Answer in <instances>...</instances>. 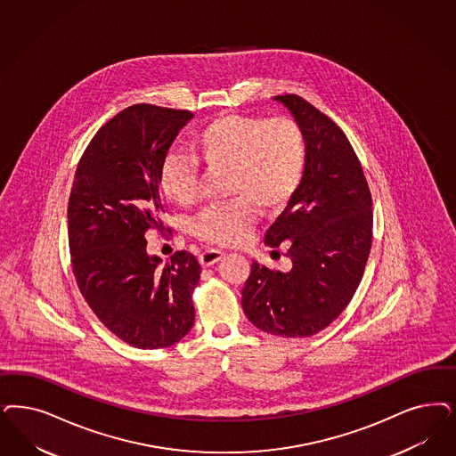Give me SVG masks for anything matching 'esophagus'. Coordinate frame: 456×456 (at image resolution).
<instances>
[{
	"instance_id": "34e87169",
	"label": "esophagus",
	"mask_w": 456,
	"mask_h": 456,
	"mask_svg": "<svg viewBox=\"0 0 456 456\" xmlns=\"http://www.w3.org/2000/svg\"><path fill=\"white\" fill-rule=\"evenodd\" d=\"M224 256L225 254L222 251H217V249H207V251L200 254V265L202 266H212V265L219 263Z\"/></svg>"
}]
</instances>
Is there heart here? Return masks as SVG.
<instances>
[{"label": "heart", "instance_id": "b5f03b06", "mask_svg": "<svg viewBox=\"0 0 456 456\" xmlns=\"http://www.w3.org/2000/svg\"><path fill=\"white\" fill-rule=\"evenodd\" d=\"M193 157L210 172H229V204L210 205L193 222V234L210 244L240 242L256 220V210L283 208L297 193L306 167L303 129L289 118L224 114L193 134ZM159 185L173 204L197 200L199 170L193 158L172 153L165 158Z\"/></svg>", "mask_w": 456, "mask_h": 456}]
</instances>
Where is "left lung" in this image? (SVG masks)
Masks as SVG:
<instances>
[{"instance_id": "obj_1", "label": "left lung", "mask_w": 456, "mask_h": 456, "mask_svg": "<svg viewBox=\"0 0 456 456\" xmlns=\"http://www.w3.org/2000/svg\"><path fill=\"white\" fill-rule=\"evenodd\" d=\"M306 140L297 193L267 229L269 248L288 244L289 271L252 261L242 308L254 327L278 337H310L346 310L372 246V197L344 131L297 94L276 95Z\"/></svg>"}]
</instances>
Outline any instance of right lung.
I'll return each instance as SVG.
<instances>
[{"instance_id":"1","label":"right lung","mask_w":456,"mask_h":456,"mask_svg":"<svg viewBox=\"0 0 456 456\" xmlns=\"http://www.w3.org/2000/svg\"><path fill=\"white\" fill-rule=\"evenodd\" d=\"M190 110L134 104L102 126L80 158L69 197V248L82 297L123 342L163 348L193 327L191 295L200 280L193 254L165 266L146 252L159 229V172Z\"/></svg>"}]
</instances>
